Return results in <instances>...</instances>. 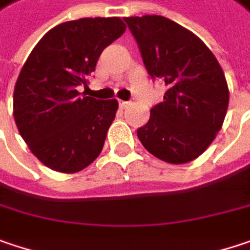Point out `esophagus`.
Returning a JSON list of instances; mask_svg holds the SVG:
<instances>
[{
    "instance_id": "esophagus-1",
    "label": "esophagus",
    "mask_w": 250,
    "mask_h": 250,
    "mask_svg": "<svg viewBox=\"0 0 250 250\" xmlns=\"http://www.w3.org/2000/svg\"><path fill=\"white\" fill-rule=\"evenodd\" d=\"M128 105H129V102H125V101H119V108H121V109H125V108H128Z\"/></svg>"
}]
</instances>
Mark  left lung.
I'll return each mask as SVG.
<instances>
[{
  "label": "left lung",
  "instance_id": "obj_1",
  "mask_svg": "<svg viewBox=\"0 0 250 250\" xmlns=\"http://www.w3.org/2000/svg\"><path fill=\"white\" fill-rule=\"evenodd\" d=\"M153 80L167 86L138 138L158 159L179 165L201 156L216 138L229 88L212 51L192 31L161 15L124 18Z\"/></svg>",
  "mask_w": 250,
  "mask_h": 250
}]
</instances>
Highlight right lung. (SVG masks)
<instances>
[{"label":"right lung","instance_id":"add662e5","mask_svg":"<svg viewBox=\"0 0 250 250\" xmlns=\"http://www.w3.org/2000/svg\"><path fill=\"white\" fill-rule=\"evenodd\" d=\"M125 29L118 17L81 18L49 29L31 51L15 83L14 119L49 169L80 172L102 151L118 101L82 97L78 86H86L104 48Z\"/></svg>","mask_w":250,"mask_h":250}]
</instances>
